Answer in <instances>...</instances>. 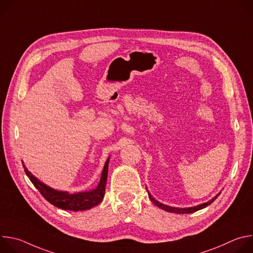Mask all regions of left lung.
<instances>
[{
	"instance_id": "8db88e82",
	"label": "left lung",
	"mask_w": 253,
	"mask_h": 253,
	"mask_svg": "<svg viewBox=\"0 0 253 253\" xmlns=\"http://www.w3.org/2000/svg\"><path fill=\"white\" fill-rule=\"evenodd\" d=\"M148 191V190H147ZM219 194L220 193H218L217 195H216L214 198H212L211 200H209L208 202H205V203H202V204H199V205H197V206H193V207H188V208H179V207H172V206H168V205H165V204H162L161 202H159V201H157V200H155L152 196H151V194L148 192V195H149V198H150V200L156 205V206H158L159 208H161V209H163V210H165V211H168V212H172V213H177V214H185V213H192V212H195V211H197V210H200V209H202V208H205L206 206H208V205H210L216 198H217L218 196H219Z\"/></svg>"
}]
</instances>
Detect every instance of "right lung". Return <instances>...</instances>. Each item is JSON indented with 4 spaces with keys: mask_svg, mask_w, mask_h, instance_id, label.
<instances>
[{
    "mask_svg": "<svg viewBox=\"0 0 253 253\" xmlns=\"http://www.w3.org/2000/svg\"><path fill=\"white\" fill-rule=\"evenodd\" d=\"M108 164H109V158L107 159L105 166L102 171V175L100 178V182L98 186L90 191L78 192L71 194L66 191H58L55 190L48 185L41 182L40 180L35 177L25 166L23 162V167L25 172L34 186L39 190V192L44 196V198L49 201L54 206L70 211H82L88 210L92 207L98 205L104 198L105 195V187L108 175Z\"/></svg>",
    "mask_w": 253,
    "mask_h": 253,
    "instance_id": "obj_1",
    "label": "right lung"
}]
</instances>
